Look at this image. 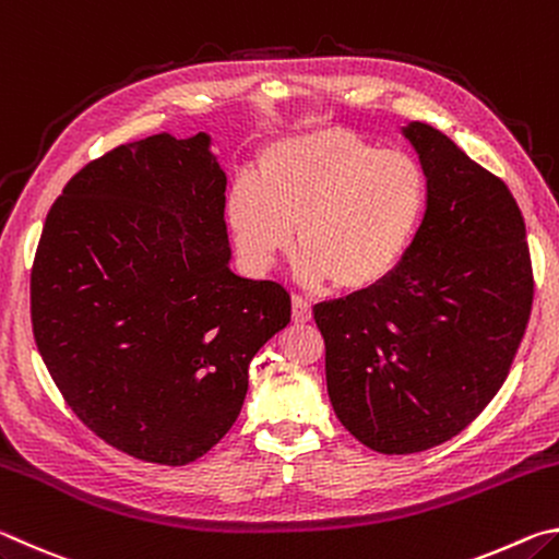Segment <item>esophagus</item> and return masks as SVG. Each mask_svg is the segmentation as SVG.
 I'll return each mask as SVG.
<instances>
[{
	"instance_id": "obj_1",
	"label": "esophagus",
	"mask_w": 559,
	"mask_h": 559,
	"mask_svg": "<svg viewBox=\"0 0 559 559\" xmlns=\"http://www.w3.org/2000/svg\"><path fill=\"white\" fill-rule=\"evenodd\" d=\"M310 318H313L310 302L300 296H293V320H296V323H308Z\"/></svg>"
}]
</instances>
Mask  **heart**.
Listing matches in <instances>:
<instances>
[{
  "label": "heart",
  "instance_id": "b5f03b06",
  "mask_svg": "<svg viewBox=\"0 0 559 559\" xmlns=\"http://www.w3.org/2000/svg\"><path fill=\"white\" fill-rule=\"evenodd\" d=\"M427 202V169L414 155L345 130H316L273 143L259 179H236L226 219L251 269L266 271L286 253L296 226L302 281L367 290L400 266Z\"/></svg>",
  "mask_w": 559,
  "mask_h": 559
}]
</instances>
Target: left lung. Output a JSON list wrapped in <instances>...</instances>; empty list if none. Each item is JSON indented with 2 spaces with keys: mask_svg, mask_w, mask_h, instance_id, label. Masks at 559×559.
Wrapping results in <instances>:
<instances>
[{
  "mask_svg": "<svg viewBox=\"0 0 559 559\" xmlns=\"http://www.w3.org/2000/svg\"><path fill=\"white\" fill-rule=\"evenodd\" d=\"M429 179L390 278L313 308L343 427L380 453L461 433L503 386L533 308L525 222L503 179L427 122L402 128Z\"/></svg>",
  "mask_w": 559,
  "mask_h": 559,
  "instance_id": "8db88e82",
  "label": "left lung"
}]
</instances>
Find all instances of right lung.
<instances>
[{"mask_svg": "<svg viewBox=\"0 0 559 559\" xmlns=\"http://www.w3.org/2000/svg\"><path fill=\"white\" fill-rule=\"evenodd\" d=\"M212 138L120 145L71 177L32 269V328L66 404L118 451L185 466L241 412L253 355L290 323L281 283L229 269Z\"/></svg>", "mask_w": 559, "mask_h": 559, "instance_id": "1", "label": "right lung"}]
</instances>
